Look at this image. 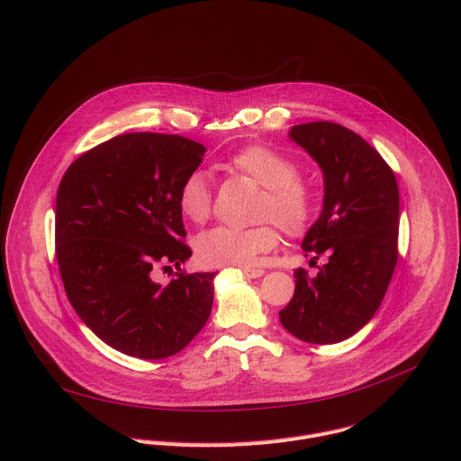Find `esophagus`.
<instances>
[{"label":"esophagus","mask_w":461,"mask_h":461,"mask_svg":"<svg viewBox=\"0 0 461 461\" xmlns=\"http://www.w3.org/2000/svg\"><path fill=\"white\" fill-rule=\"evenodd\" d=\"M242 274H244L246 277H249V279H258V277L265 276V272L257 270V268H242Z\"/></svg>","instance_id":"esophagus-1"}]
</instances>
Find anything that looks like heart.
Here are the masks:
<instances>
[{"instance_id": "b5f03b06", "label": "heart", "mask_w": 461, "mask_h": 461, "mask_svg": "<svg viewBox=\"0 0 461 461\" xmlns=\"http://www.w3.org/2000/svg\"><path fill=\"white\" fill-rule=\"evenodd\" d=\"M230 166L265 187L258 219H272L288 235L304 233L315 213L312 187L297 176L295 164L267 146H248L235 153ZM212 184L204 169L189 171L180 182L176 204L191 222H204L212 212ZM279 233L272 222L253 228L217 226L194 240V251L204 267L249 268L258 257L274 249Z\"/></svg>"}]
</instances>
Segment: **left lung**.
Segmentation results:
<instances>
[{
  "label": "left lung",
  "instance_id": "obj_1",
  "mask_svg": "<svg viewBox=\"0 0 461 461\" xmlns=\"http://www.w3.org/2000/svg\"><path fill=\"white\" fill-rule=\"evenodd\" d=\"M288 137L322 171V210L301 246L312 260H326L315 277L295 270L294 297L279 317L297 339L332 345L359 332L386 294L398 262V182L383 157L339 123H299Z\"/></svg>",
  "mask_w": 461,
  "mask_h": 461
}]
</instances>
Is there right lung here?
Returning a JSON list of instances; mask_svg holds the SVG:
<instances>
[{
  "label": "right lung",
  "mask_w": 461,
  "mask_h": 461,
  "mask_svg": "<svg viewBox=\"0 0 461 461\" xmlns=\"http://www.w3.org/2000/svg\"><path fill=\"white\" fill-rule=\"evenodd\" d=\"M206 148L178 135H118L65 171L56 194V258L80 319L111 348L164 359L191 343L213 306L217 274L153 281L191 257L176 193ZM171 268V267H167Z\"/></svg>",
  "instance_id": "obj_1"
}]
</instances>
